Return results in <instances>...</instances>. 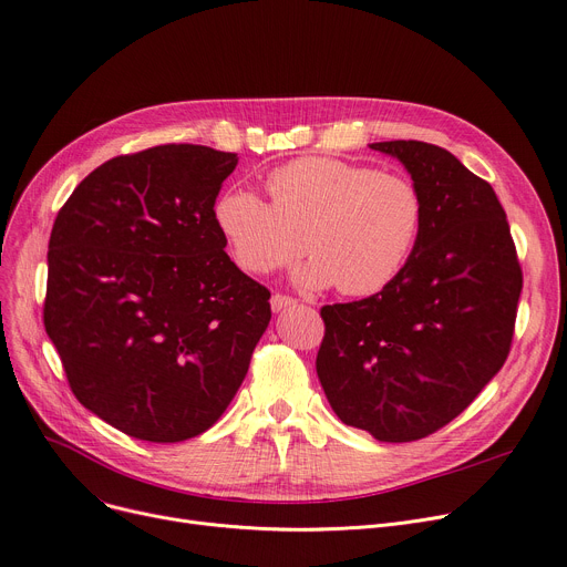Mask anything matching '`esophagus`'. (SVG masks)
Wrapping results in <instances>:
<instances>
[{"instance_id": "esophagus-1", "label": "esophagus", "mask_w": 567, "mask_h": 567, "mask_svg": "<svg viewBox=\"0 0 567 567\" xmlns=\"http://www.w3.org/2000/svg\"><path fill=\"white\" fill-rule=\"evenodd\" d=\"M299 301L293 299V296H287V293H274L271 296V308H274V312H280V310H285V308H291V306H296Z\"/></svg>"}]
</instances>
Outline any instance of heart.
<instances>
[{
    "instance_id": "b5f03b06",
    "label": "heart",
    "mask_w": 567,
    "mask_h": 567,
    "mask_svg": "<svg viewBox=\"0 0 567 567\" xmlns=\"http://www.w3.org/2000/svg\"><path fill=\"white\" fill-rule=\"evenodd\" d=\"M266 193L234 186L214 206L223 241L246 274L301 268L308 287L336 285L344 296H372L409 264L425 223V202L409 176L338 158H299L266 176Z\"/></svg>"
}]
</instances>
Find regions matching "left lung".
Segmentation results:
<instances>
[{"instance_id": "left-lung-1", "label": "left lung", "mask_w": 567, "mask_h": 567, "mask_svg": "<svg viewBox=\"0 0 567 567\" xmlns=\"http://www.w3.org/2000/svg\"><path fill=\"white\" fill-rule=\"evenodd\" d=\"M372 148L404 163L425 223L393 285L321 308L317 377L344 425L406 443L457 419L503 368L524 278L485 178L436 144L393 140Z\"/></svg>"}]
</instances>
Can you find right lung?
<instances>
[{
  "instance_id": "right-lung-1",
  "label": "right lung",
  "mask_w": 567,
  "mask_h": 567,
  "mask_svg": "<svg viewBox=\"0 0 567 567\" xmlns=\"http://www.w3.org/2000/svg\"><path fill=\"white\" fill-rule=\"evenodd\" d=\"M236 154L161 144L96 167L59 208L45 333L80 404L128 436L176 443L212 427L271 319L214 220Z\"/></svg>"
}]
</instances>
